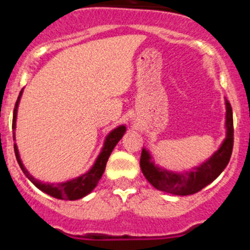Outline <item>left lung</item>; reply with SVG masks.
Returning <instances> with one entry per match:
<instances>
[{
  "mask_svg": "<svg viewBox=\"0 0 250 250\" xmlns=\"http://www.w3.org/2000/svg\"><path fill=\"white\" fill-rule=\"evenodd\" d=\"M225 106H227V116H225L227 136L223 144L211 155V158L208 159L199 167L191 169L190 171L174 173L170 170L156 167L151 161L149 151L143 149L140 158L141 171L152 187L156 188L158 190L174 195H191L202 190L203 188L214 182L222 174L230 160L234 143L233 111L227 99H225Z\"/></svg>",
  "mask_w": 250,
  "mask_h": 250,
  "instance_id": "left-lung-1",
  "label": "left lung"
}]
</instances>
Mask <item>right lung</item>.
I'll return each mask as SVG.
<instances>
[{"mask_svg": "<svg viewBox=\"0 0 250 250\" xmlns=\"http://www.w3.org/2000/svg\"><path fill=\"white\" fill-rule=\"evenodd\" d=\"M22 90L19 95V99L16 101V105H15V110H13V120H12V129H16V118H17V107H19L20 99H21ZM126 131V127L121 125L118 126L116 129L112 130L109 135L106 136L105 143H104V147L101 150V152L99 154L98 159L95 161V164L92 165L91 169L85 173L83 175L79 176V178H75L72 180H67L65 183H59V184H48V183H42L35 179L34 176L28 173L26 167L22 164L21 159H20L19 150H17L16 144H15V154H16L17 163H19L20 167L22 169L23 174L30 179V182L35 185L36 188H39L40 190L43 191V193L48 194V195L54 196L56 199H62V200H77L81 199L83 196H86L87 194L91 193L95 189V187L98 185L99 180L103 176L104 171H105L106 163H107V159H109L110 154L114 150V147L116 146L120 139L123 138V135ZM15 139V135H13Z\"/></svg>", "mask_w": 250, "mask_h": 250, "instance_id": "right-lung-1", "label": "right lung"}]
</instances>
